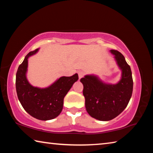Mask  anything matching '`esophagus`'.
I'll return each instance as SVG.
<instances>
[{"label":"esophagus","mask_w":153,"mask_h":153,"mask_svg":"<svg viewBox=\"0 0 153 153\" xmlns=\"http://www.w3.org/2000/svg\"><path fill=\"white\" fill-rule=\"evenodd\" d=\"M84 75H85V74H84V72H83V71H79V72H78L79 79H81V78H82V77L84 76Z\"/></svg>","instance_id":"34e87169"}]
</instances>
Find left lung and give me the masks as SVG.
Segmentation results:
<instances>
[{"label": "left lung", "mask_w": 153, "mask_h": 153, "mask_svg": "<svg viewBox=\"0 0 153 153\" xmlns=\"http://www.w3.org/2000/svg\"><path fill=\"white\" fill-rule=\"evenodd\" d=\"M110 52L121 70L117 84H106L94 75H86L80 79L87 112L100 121H109L120 115L128 106L133 91L131 71L125 57L117 51Z\"/></svg>", "instance_id": "left-lung-1"}]
</instances>
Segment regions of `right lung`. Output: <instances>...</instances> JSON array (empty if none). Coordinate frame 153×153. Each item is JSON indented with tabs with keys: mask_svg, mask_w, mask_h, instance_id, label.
<instances>
[{
	"mask_svg": "<svg viewBox=\"0 0 153 153\" xmlns=\"http://www.w3.org/2000/svg\"><path fill=\"white\" fill-rule=\"evenodd\" d=\"M38 50L39 48L30 52L18 67L15 81L16 91L18 99L27 113L38 120H51L61 113L64 98L77 81L78 75L59 77L50 86L45 88L32 86L26 77L28 58Z\"/></svg>",
	"mask_w": 153,
	"mask_h": 153,
	"instance_id": "add662e5",
	"label": "right lung"
}]
</instances>
